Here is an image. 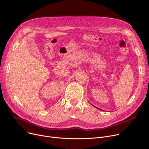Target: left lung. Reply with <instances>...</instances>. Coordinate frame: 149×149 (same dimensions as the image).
Masks as SVG:
<instances>
[{"label":"left lung","mask_w":149,"mask_h":149,"mask_svg":"<svg viewBox=\"0 0 149 149\" xmlns=\"http://www.w3.org/2000/svg\"><path fill=\"white\" fill-rule=\"evenodd\" d=\"M93 106H94V105H93ZM94 107H95V106H94ZM96 108H97V109H99V110H101V109H98V108H97V107H96Z\"/></svg>","instance_id":"1"}]
</instances>
